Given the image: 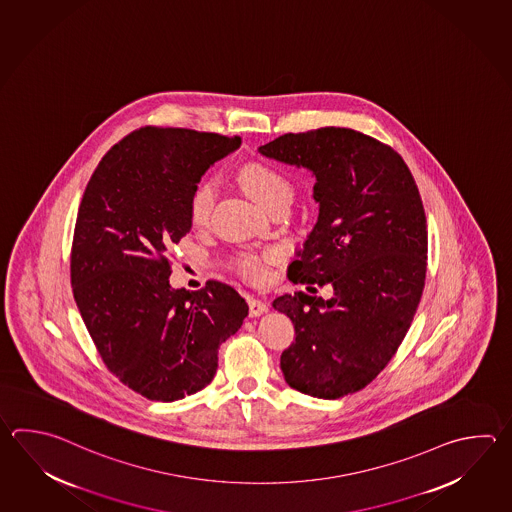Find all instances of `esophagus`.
Here are the masks:
<instances>
[{
  "label": "esophagus",
  "instance_id": "obj_1",
  "mask_svg": "<svg viewBox=\"0 0 512 512\" xmlns=\"http://www.w3.org/2000/svg\"><path fill=\"white\" fill-rule=\"evenodd\" d=\"M250 317H259L268 310L266 303H262L259 299H250Z\"/></svg>",
  "mask_w": 512,
  "mask_h": 512
}]
</instances>
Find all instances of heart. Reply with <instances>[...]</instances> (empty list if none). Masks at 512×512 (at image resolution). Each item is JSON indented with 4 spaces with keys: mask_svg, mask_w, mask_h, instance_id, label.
<instances>
[{
    "mask_svg": "<svg viewBox=\"0 0 512 512\" xmlns=\"http://www.w3.org/2000/svg\"><path fill=\"white\" fill-rule=\"evenodd\" d=\"M240 182L259 206L266 209L279 200H292V184L277 169L264 164H248L240 171ZM215 199V186L211 182L200 184L189 206L191 220L202 224L208 219L209 211ZM240 270L246 275L257 277L261 273V261L255 255L240 257Z\"/></svg>",
    "mask_w": 512,
    "mask_h": 512,
    "instance_id": "1",
    "label": "heart"
}]
</instances>
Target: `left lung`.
<instances>
[{
	"instance_id": "obj_1",
	"label": "left lung",
	"mask_w": 512,
	"mask_h": 512,
	"mask_svg": "<svg viewBox=\"0 0 512 512\" xmlns=\"http://www.w3.org/2000/svg\"><path fill=\"white\" fill-rule=\"evenodd\" d=\"M315 177L313 230L288 266L293 282L334 288L272 306L295 326L281 355L286 383L337 399L385 368L407 334L427 273V219L416 180L394 149L345 127L288 133L257 149Z\"/></svg>"
}]
</instances>
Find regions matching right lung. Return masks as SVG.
<instances>
[{
	"label": "right lung",
	"mask_w": 512,
	"mask_h": 512,
	"mask_svg": "<svg viewBox=\"0 0 512 512\" xmlns=\"http://www.w3.org/2000/svg\"><path fill=\"white\" fill-rule=\"evenodd\" d=\"M240 138L142 127L96 167L78 209L71 255L74 301L107 368L153 401L195 394L219 366V348L248 315L224 282L169 284L167 251L191 230L202 175Z\"/></svg>",
	"instance_id": "add662e5"
}]
</instances>
